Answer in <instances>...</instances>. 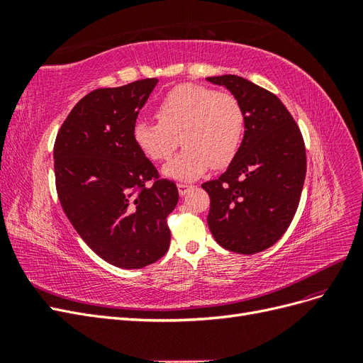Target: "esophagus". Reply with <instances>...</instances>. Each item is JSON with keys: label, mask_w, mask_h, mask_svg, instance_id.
<instances>
[{"label": "esophagus", "mask_w": 363, "mask_h": 363, "mask_svg": "<svg viewBox=\"0 0 363 363\" xmlns=\"http://www.w3.org/2000/svg\"><path fill=\"white\" fill-rule=\"evenodd\" d=\"M177 188H179V194L183 196V195L188 194V191L192 188V186L191 184H186V183H179Z\"/></svg>", "instance_id": "obj_1"}]
</instances>
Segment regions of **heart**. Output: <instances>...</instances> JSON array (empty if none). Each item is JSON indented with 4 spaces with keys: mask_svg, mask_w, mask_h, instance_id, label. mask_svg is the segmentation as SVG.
Returning a JSON list of instances; mask_svg holds the SVG:
<instances>
[{
    "mask_svg": "<svg viewBox=\"0 0 363 363\" xmlns=\"http://www.w3.org/2000/svg\"><path fill=\"white\" fill-rule=\"evenodd\" d=\"M159 123L136 121L133 139L151 160H168L179 145L184 150L163 167V175L192 182L208 169L230 164L242 144L245 116L238 98L200 84H182L157 107Z\"/></svg>",
    "mask_w": 363,
    "mask_h": 363,
    "instance_id": "heart-1",
    "label": "heart"
}]
</instances>
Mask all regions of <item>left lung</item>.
I'll return each instance as SVG.
<instances>
[{
	"instance_id": "1",
	"label": "left lung",
	"mask_w": 363,
	"mask_h": 363,
	"mask_svg": "<svg viewBox=\"0 0 363 363\" xmlns=\"http://www.w3.org/2000/svg\"><path fill=\"white\" fill-rule=\"evenodd\" d=\"M242 106L245 131L224 174L201 188L211 196L208 228L216 242L239 255L272 247L286 232L306 177L301 131L279 98L238 75L207 77Z\"/></svg>"
}]
</instances>
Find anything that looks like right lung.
I'll return each instance as SVG.
<instances>
[{
	"label": "right lung",
	"mask_w": 363,
	"mask_h": 363,
	"mask_svg": "<svg viewBox=\"0 0 363 363\" xmlns=\"http://www.w3.org/2000/svg\"><path fill=\"white\" fill-rule=\"evenodd\" d=\"M157 79L96 89L74 106L54 144L56 188L77 233L111 265L138 269L169 248L167 216L179 201L133 139ZM152 182L148 186L146 183Z\"/></svg>",
	"instance_id": "1"
}]
</instances>
